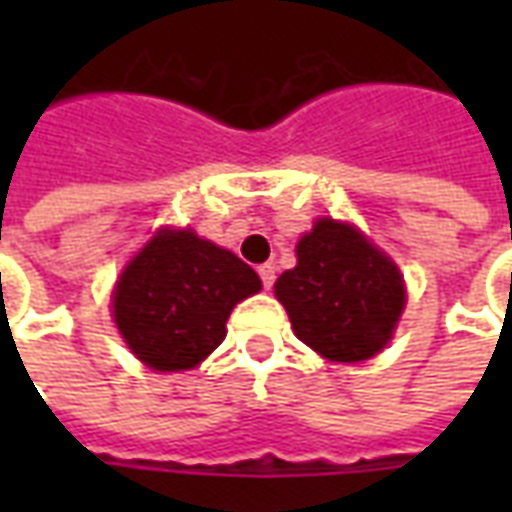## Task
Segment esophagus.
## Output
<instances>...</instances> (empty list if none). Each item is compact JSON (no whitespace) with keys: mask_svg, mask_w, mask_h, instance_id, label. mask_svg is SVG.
I'll list each match as a JSON object with an SVG mask.
<instances>
[{"mask_svg":"<svg viewBox=\"0 0 512 512\" xmlns=\"http://www.w3.org/2000/svg\"><path fill=\"white\" fill-rule=\"evenodd\" d=\"M257 274L263 279V288H274V279H277V266H274V263H263V266L257 268Z\"/></svg>","mask_w":512,"mask_h":512,"instance_id":"34e87169","label":"esophagus"}]
</instances>
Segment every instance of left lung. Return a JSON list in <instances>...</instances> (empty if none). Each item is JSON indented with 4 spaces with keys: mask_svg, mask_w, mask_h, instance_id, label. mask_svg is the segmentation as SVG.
Instances as JSON below:
<instances>
[{
    "mask_svg": "<svg viewBox=\"0 0 512 512\" xmlns=\"http://www.w3.org/2000/svg\"><path fill=\"white\" fill-rule=\"evenodd\" d=\"M299 266L277 279V299L301 343L332 362H365L392 337L406 304L403 277L365 235L321 219L296 246Z\"/></svg>",
    "mask_w": 512,
    "mask_h": 512,
    "instance_id": "8db88e82",
    "label": "left lung"
}]
</instances>
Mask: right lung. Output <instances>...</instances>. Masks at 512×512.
Instances as JSON below:
<instances>
[{
    "label": "right lung",
    "instance_id": "obj_1",
    "mask_svg": "<svg viewBox=\"0 0 512 512\" xmlns=\"http://www.w3.org/2000/svg\"><path fill=\"white\" fill-rule=\"evenodd\" d=\"M257 290L241 257L191 230H161L117 282L115 323L147 367L189 370L222 345L233 307Z\"/></svg>",
    "mask_w": 512,
    "mask_h": 512
}]
</instances>
